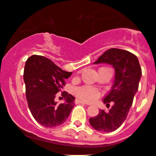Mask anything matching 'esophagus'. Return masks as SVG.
Listing matches in <instances>:
<instances>
[{
    "instance_id": "1",
    "label": "esophagus",
    "mask_w": 156,
    "mask_h": 156,
    "mask_svg": "<svg viewBox=\"0 0 156 156\" xmlns=\"http://www.w3.org/2000/svg\"><path fill=\"white\" fill-rule=\"evenodd\" d=\"M75 103H76V104H78V103H81V104H84V105H89V104H87V103H86L85 102L82 101V100H78V99H76V100H75Z\"/></svg>"
}]
</instances>
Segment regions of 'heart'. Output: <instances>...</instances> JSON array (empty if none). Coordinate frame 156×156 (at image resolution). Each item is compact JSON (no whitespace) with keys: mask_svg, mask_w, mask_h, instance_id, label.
<instances>
[{"mask_svg":"<svg viewBox=\"0 0 156 156\" xmlns=\"http://www.w3.org/2000/svg\"><path fill=\"white\" fill-rule=\"evenodd\" d=\"M75 93L80 99L86 102L94 101L100 96V93L99 92V90L89 86L77 88Z\"/></svg>","mask_w":156,"mask_h":156,"instance_id":"heart-1","label":"heart"}]
</instances>
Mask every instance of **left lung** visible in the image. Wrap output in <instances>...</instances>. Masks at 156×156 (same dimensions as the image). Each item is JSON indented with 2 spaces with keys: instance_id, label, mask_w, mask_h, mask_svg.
<instances>
[{
  "instance_id": "left-lung-1",
  "label": "left lung",
  "mask_w": 156,
  "mask_h": 156,
  "mask_svg": "<svg viewBox=\"0 0 156 156\" xmlns=\"http://www.w3.org/2000/svg\"><path fill=\"white\" fill-rule=\"evenodd\" d=\"M107 63L115 69V81L111 90L104 97L106 106L112 102L108 112L100 109L97 116L90 118V125L102 132L117 130L126 119L133 97L137 92L142 70L137 57L130 52L118 48L106 50L94 64Z\"/></svg>"
}]
</instances>
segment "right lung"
Returning a JSON list of instances; mask_svg holds the SVG:
<instances>
[{"instance_id": "1", "label": "right lung", "mask_w": 156, "mask_h": 156, "mask_svg": "<svg viewBox=\"0 0 156 156\" xmlns=\"http://www.w3.org/2000/svg\"><path fill=\"white\" fill-rule=\"evenodd\" d=\"M71 75L72 72L62 70L43 56L33 55L26 60L23 79L28 106L34 119L42 126H59L70 115L75 97L64 91L62 96L65 103L57 105L54 99Z\"/></svg>"}]
</instances>
